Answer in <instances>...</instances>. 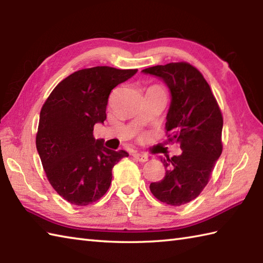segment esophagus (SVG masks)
Instances as JSON below:
<instances>
[{
	"label": "esophagus",
	"instance_id": "esophagus-1",
	"mask_svg": "<svg viewBox=\"0 0 263 263\" xmlns=\"http://www.w3.org/2000/svg\"><path fill=\"white\" fill-rule=\"evenodd\" d=\"M133 156V158H136L137 160H139V161H141V163H144V161H147L148 160V157L146 155H143V154H139V153H135L132 155Z\"/></svg>",
	"mask_w": 263,
	"mask_h": 263
}]
</instances>
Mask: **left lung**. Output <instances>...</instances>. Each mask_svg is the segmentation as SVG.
Masks as SVG:
<instances>
[{"label":"left lung","instance_id":"1","mask_svg":"<svg viewBox=\"0 0 263 263\" xmlns=\"http://www.w3.org/2000/svg\"><path fill=\"white\" fill-rule=\"evenodd\" d=\"M163 79L172 93L166 136L178 143L180 156L160 158L166 173L150 184L156 199L178 206L194 200L208 184L222 152V114L209 83L187 62L156 65L142 70Z\"/></svg>","mask_w":263,"mask_h":263}]
</instances>
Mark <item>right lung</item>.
Here are the masks:
<instances>
[{
	"instance_id": "right-lung-1",
	"label": "right lung",
	"mask_w": 263,
	"mask_h": 263,
	"mask_svg": "<svg viewBox=\"0 0 263 263\" xmlns=\"http://www.w3.org/2000/svg\"><path fill=\"white\" fill-rule=\"evenodd\" d=\"M137 71L110 66L79 70L61 81L44 103L36 147L48 182L68 202H96L109 189L113 167L128 156L105 148L93 138V125L106 120L110 91Z\"/></svg>"
}]
</instances>
